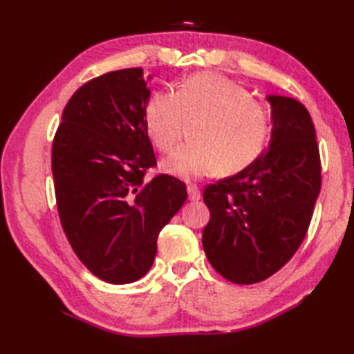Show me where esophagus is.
Here are the masks:
<instances>
[{
  "mask_svg": "<svg viewBox=\"0 0 354 354\" xmlns=\"http://www.w3.org/2000/svg\"><path fill=\"white\" fill-rule=\"evenodd\" d=\"M187 192H189L190 201H199L201 199V190H199L198 185L189 184V185H187Z\"/></svg>",
  "mask_w": 354,
  "mask_h": 354,
  "instance_id": "obj_1",
  "label": "esophagus"
}]
</instances>
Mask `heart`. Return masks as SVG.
<instances>
[{
	"label": "heart",
	"instance_id": "1",
	"mask_svg": "<svg viewBox=\"0 0 354 354\" xmlns=\"http://www.w3.org/2000/svg\"><path fill=\"white\" fill-rule=\"evenodd\" d=\"M185 122H196L190 142L162 161V169L183 179H199L221 169L237 173L257 160L269 133V112L246 89L216 73H198L176 91H155L145 106L146 131L167 152L181 138Z\"/></svg>",
	"mask_w": 354,
	"mask_h": 354
}]
</instances>
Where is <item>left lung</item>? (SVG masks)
<instances>
[{"instance_id":"obj_1","label":"left lung","mask_w":354,"mask_h":354,"mask_svg":"<svg viewBox=\"0 0 354 354\" xmlns=\"http://www.w3.org/2000/svg\"><path fill=\"white\" fill-rule=\"evenodd\" d=\"M272 132L268 150L237 175L209 184V222L202 245L227 280L254 284L280 270L309 230L321 190L317 132L303 103L268 95Z\"/></svg>"}]
</instances>
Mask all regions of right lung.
Returning <instances> with one entry per match:
<instances>
[{"instance_id": "obj_1", "label": "right lung", "mask_w": 354, "mask_h": 354, "mask_svg": "<svg viewBox=\"0 0 354 354\" xmlns=\"http://www.w3.org/2000/svg\"><path fill=\"white\" fill-rule=\"evenodd\" d=\"M150 79V76H149ZM150 95L141 68L111 71L80 86L66 103L51 149L57 212L80 261L112 284L140 280L153 265L156 239L187 199L155 167L145 124Z\"/></svg>"}]
</instances>
